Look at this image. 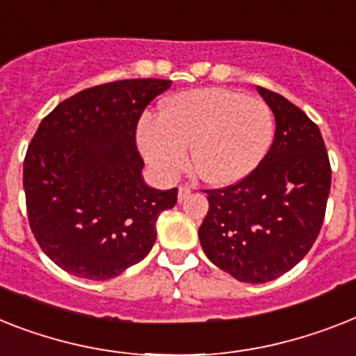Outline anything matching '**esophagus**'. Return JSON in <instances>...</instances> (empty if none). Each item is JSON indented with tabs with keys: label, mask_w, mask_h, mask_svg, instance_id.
Returning a JSON list of instances; mask_svg holds the SVG:
<instances>
[{
	"label": "esophagus",
	"mask_w": 356,
	"mask_h": 356,
	"mask_svg": "<svg viewBox=\"0 0 356 356\" xmlns=\"http://www.w3.org/2000/svg\"><path fill=\"white\" fill-rule=\"evenodd\" d=\"M192 193V188L188 186V184H184V186H179V203H183V201H186L188 195Z\"/></svg>",
	"instance_id": "esophagus-1"
}]
</instances>
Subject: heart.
I'll use <instances>...</instances> for the list:
<instances>
[{"label":"heart","instance_id":"obj_1","mask_svg":"<svg viewBox=\"0 0 356 356\" xmlns=\"http://www.w3.org/2000/svg\"><path fill=\"white\" fill-rule=\"evenodd\" d=\"M274 128L273 109L261 98L227 88H197L168 98L161 117H144L137 126V144L161 179L172 181L186 168L192 146L199 177L228 186L263 163Z\"/></svg>","mask_w":356,"mask_h":356}]
</instances>
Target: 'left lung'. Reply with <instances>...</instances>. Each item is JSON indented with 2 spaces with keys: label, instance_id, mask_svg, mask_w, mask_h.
Returning a JSON list of instances; mask_svg holds the SVG:
<instances>
[{
  "label": "left lung",
  "instance_id": "1",
  "mask_svg": "<svg viewBox=\"0 0 356 356\" xmlns=\"http://www.w3.org/2000/svg\"><path fill=\"white\" fill-rule=\"evenodd\" d=\"M256 89L276 120L273 146L247 179L208 190L199 227L207 258L245 283L276 280L302 261L318 238L331 188L318 126L282 95Z\"/></svg>",
  "mask_w": 356,
  "mask_h": 356
}]
</instances>
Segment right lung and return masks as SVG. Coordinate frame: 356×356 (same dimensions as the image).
<instances>
[{
  "mask_svg": "<svg viewBox=\"0 0 356 356\" xmlns=\"http://www.w3.org/2000/svg\"><path fill=\"white\" fill-rule=\"evenodd\" d=\"M172 80L133 78L83 89L43 118L23 163L29 223L42 250L78 278L111 280L143 261L177 188L143 177L137 122Z\"/></svg>",
  "mask_w": 356,
  "mask_h": 356,
  "instance_id": "right-lung-1",
  "label": "right lung"
}]
</instances>
